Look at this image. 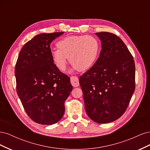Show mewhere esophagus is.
I'll return each instance as SVG.
<instances>
[{
    "mask_svg": "<svg viewBox=\"0 0 150 150\" xmlns=\"http://www.w3.org/2000/svg\"><path fill=\"white\" fill-rule=\"evenodd\" d=\"M71 83L74 87H78L79 86V79L76 76H71Z\"/></svg>",
    "mask_w": 150,
    "mask_h": 150,
    "instance_id": "obj_1",
    "label": "esophagus"
}]
</instances>
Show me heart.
<instances>
[{"label":"heart","mask_w":150,"mask_h":150,"mask_svg":"<svg viewBox=\"0 0 150 150\" xmlns=\"http://www.w3.org/2000/svg\"><path fill=\"white\" fill-rule=\"evenodd\" d=\"M58 49H53L51 56L59 69L64 71L67 62L72 64L73 69L84 71L96 62L99 54L100 45L92 35H69L57 42Z\"/></svg>","instance_id":"heart-1"}]
</instances>
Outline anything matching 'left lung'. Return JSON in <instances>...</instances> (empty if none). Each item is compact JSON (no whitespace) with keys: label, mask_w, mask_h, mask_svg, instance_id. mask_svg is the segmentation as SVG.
I'll use <instances>...</instances> for the list:
<instances>
[{"label":"left lung","mask_w":150,"mask_h":150,"mask_svg":"<svg viewBox=\"0 0 150 150\" xmlns=\"http://www.w3.org/2000/svg\"><path fill=\"white\" fill-rule=\"evenodd\" d=\"M101 51L92 67L79 78L88 116L108 123L124 114L135 89L133 57L123 41L107 32L96 33Z\"/></svg>","instance_id":"left-lung-1"}]
</instances>
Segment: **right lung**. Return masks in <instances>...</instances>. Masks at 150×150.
Here are the masks:
<instances>
[{"label":"right lung","instance_id":"right-lung-1","mask_svg":"<svg viewBox=\"0 0 150 150\" xmlns=\"http://www.w3.org/2000/svg\"><path fill=\"white\" fill-rule=\"evenodd\" d=\"M63 33L34 36L22 48L16 64L18 96L30 118L40 125H52L62 118L72 89L69 77L54 64L50 48Z\"/></svg>","mask_w":150,"mask_h":150}]
</instances>
